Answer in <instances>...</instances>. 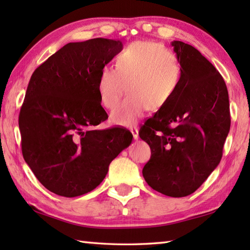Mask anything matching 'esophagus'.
<instances>
[{"label":"esophagus","mask_w":250,"mask_h":250,"mask_svg":"<svg viewBox=\"0 0 250 250\" xmlns=\"http://www.w3.org/2000/svg\"><path fill=\"white\" fill-rule=\"evenodd\" d=\"M130 131H131V133H132V135H133V139L134 140H137L139 139V129L137 128H130Z\"/></svg>","instance_id":"34e87169"}]
</instances>
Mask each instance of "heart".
I'll return each instance as SVG.
<instances>
[{
    "label": "heart",
    "mask_w": 250,
    "mask_h": 250,
    "mask_svg": "<svg viewBox=\"0 0 250 250\" xmlns=\"http://www.w3.org/2000/svg\"><path fill=\"white\" fill-rule=\"evenodd\" d=\"M182 66L167 47L156 42H135L116 58V68L104 65L100 71L98 92L105 108H114L125 91L122 102L110 114L114 125L129 126L149 108L164 107L177 92Z\"/></svg>",
    "instance_id": "1"
}]
</instances>
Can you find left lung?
I'll list each match as a JSON object with an SVG mask.
<instances>
[{"mask_svg": "<svg viewBox=\"0 0 250 250\" xmlns=\"http://www.w3.org/2000/svg\"><path fill=\"white\" fill-rule=\"evenodd\" d=\"M182 81L169 102L145 121L140 137L151 157L143 176L167 196H187L218 166L230 131L229 94L224 78L193 46L172 42Z\"/></svg>", "mask_w": 250, "mask_h": 250, "instance_id": "8db88e82", "label": "left lung"}]
</instances>
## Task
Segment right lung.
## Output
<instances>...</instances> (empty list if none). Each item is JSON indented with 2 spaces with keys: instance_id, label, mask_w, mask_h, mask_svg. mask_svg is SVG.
Instances as JSON below:
<instances>
[{
  "instance_id": "right-lung-1",
  "label": "right lung",
  "mask_w": 250,
  "mask_h": 250,
  "mask_svg": "<svg viewBox=\"0 0 250 250\" xmlns=\"http://www.w3.org/2000/svg\"><path fill=\"white\" fill-rule=\"evenodd\" d=\"M121 49L119 40L68 43L32 74L19 114L21 150L40 183L58 195L97 188L133 139L121 126L94 129L108 118L98 92L100 71Z\"/></svg>"
}]
</instances>
